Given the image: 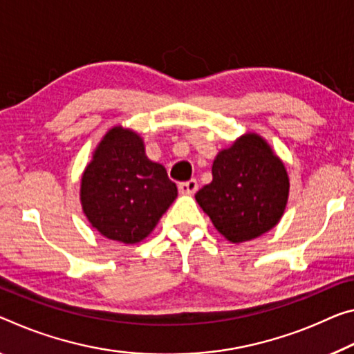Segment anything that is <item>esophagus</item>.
Masks as SVG:
<instances>
[{"label":"esophagus","mask_w":354,"mask_h":354,"mask_svg":"<svg viewBox=\"0 0 354 354\" xmlns=\"http://www.w3.org/2000/svg\"><path fill=\"white\" fill-rule=\"evenodd\" d=\"M178 189L183 195H194L198 189V183H197V179H190V181L179 184Z\"/></svg>","instance_id":"34e87169"}]
</instances>
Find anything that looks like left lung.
Segmentation results:
<instances>
[{
  "instance_id": "8db88e82",
  "label": "left lung",
  "mask_w": 354,
  "mask_h": 354,
  "mask_svg": "<svg viewBox=\"0 0 354 354\" xmlns=\"http://www.w3.org/2000/svg\"><path fill=\"white\" fill-rule=\"evenodd\" d=\"M283 162L257 133H245L212 162V181L195 194L217 232L239 244L276 227L288 201Z\"/></svg>"
}]
</instances>
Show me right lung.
Listing matches in <instances>:
<instances>
[{"label": "right lung", "mask_w": 354, "mask_h": 354, "mask_svg": "<svg viewBox=\"0 0 354 354\" xmlns=\"http://www.w3.org/2000/svg\"><path fill=\"white\" fill-rule=\"evenodd\" d=\"M178 197L164 165L149 160L142 137L113 127L100 140L82 176L85 216L102 236L137 244Z\"/></svg>", "instance_id": "1"}]
</instances>
